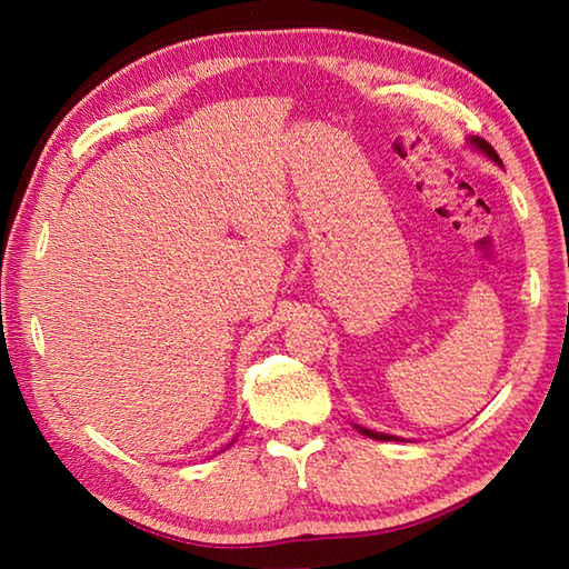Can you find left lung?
<instances>
[{
  "label": "left lung",
  "mask_w": 569,
  "mask_h": 569,
  "mask_svg": "<svg viewBox=\"0 0 569 569\" xmlns=\"http://www.w3.org/2000/svg\"><path fill=\"white\" fill-rule=\"evenodd\" d=\"M469 146L475 148V150H479L481 156H487L489 160L495 162V166H502V160H499V156L495 152V148L489 146L487 140H481V138H469ZM356 427V431H361L363 437H369V439H377V441H397L399 437H393V435H383V431H373V429H366V427H361V423H353Z\"/></svg>",
  "instance_id": "1"
}]
</instances>
